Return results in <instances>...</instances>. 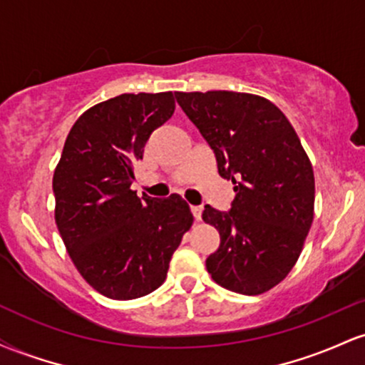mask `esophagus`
<instances>
[{"label":"esophagus","mask_w":365,"mask_h":365,"mask_svg":"<svg viewBox=\"0 0 365 365\" xmlns=\"http://www.w3.org/2000/svg\"><path fill=\"white\" fill-rule=\"evenodd\" d=\"M192 215H194V217L197 221L202 217V206H192Z\"/></svg>","instance_id":"34e87169"}]
</instances>
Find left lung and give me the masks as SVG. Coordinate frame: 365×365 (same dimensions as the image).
Masks as SVG:
<instances>
[{
	"instance_id": "8db88e82",
	"label": "left lung",
	"mask_w": 365,
	"mask_h": 365,
	"mask_svg": "<svg viewBox=\"0 0 365 365\" xmlns=\"http://www.w3.org/2000/svg\"><path fill=\"white\" fill-rule=\"evenodd\" d=\"M175 98L215 150L221 177L235 183L230 211L202 212L221 237L206 259L207 273L242 295L271 290L295 266L314 217V171L299 135L261 96L207 91Z\"/></svg>"
}]
</instances>
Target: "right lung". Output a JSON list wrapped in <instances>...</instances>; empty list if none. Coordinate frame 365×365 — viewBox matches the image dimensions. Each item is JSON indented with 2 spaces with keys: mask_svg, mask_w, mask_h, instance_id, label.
<instances>
[{
  "mask_svg": "<svg viewBox=\"0 0 365 365\" xmlns=\"http://www.w3.org/2000/svg\"><path fill=\"white\" fill-rule=\"evenodd\" d=\"M175 111L171 92L121 94L75 121L54 170V220L94 290L132 300L163 284L171 255L194 223L182 197H137L133 165L150 133Z\"/></svg>",
  "mask_w": 365,
  "mask_h": 365,
  "instance_id": "obj_1",
  "label": "right lung"
}]
</instances>
